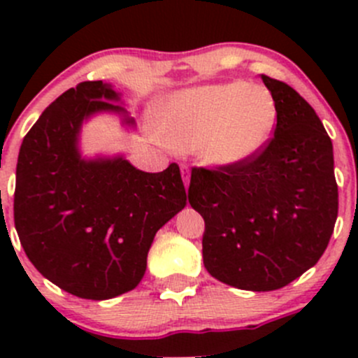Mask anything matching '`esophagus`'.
I'll return each mask as SVG.
<instances>
[{
    "instance_id": "obj_1",
    "label": "esophagus",
    "mask_w": 358,
    "mask_h": 358,
    "mask_svg": "<svg viewBox=\"0 0 358 358\" xmlns=\"http://www.w3.org/2000/svg\"><path fill=\"white\" fill-rule=\"evenodd\" d=\"M182 176H183V183H185V189H189V183H190V173L187 166H182Z\"/></svg>"
}]
</instances>
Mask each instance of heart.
I'll return each mask as SVG.
<instances>
[{
	"mask_svg": "<svg viewBox=\"0 0 358 358\" xmlns=\"http://www.w3.org/2000/svg\"><path fill=\"white\" fill-rule=\"evenodd\" d=\"M157 128L169 149L197 150L206 166L234 169L258 157L272 142L277 103L262 85L192 86L159 102Z\"/></svg>",
	"mask_w": 358,
	"mask_h": 358,
	"instance_id": "b5f03b06",
	"label": "heart"
}]
</instances>
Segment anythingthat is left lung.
<instances>
[{
    "label": "left lung",
    "mask_w": 358,
    "mask_h": 358,
    "mask_svg": "<svg viewBox=\"0 0 358 358\" xmlns=\"http://www.w3.org/2000/svg\"><path fill=\"white\" fill-rule=\"evenodd\" d=\"M277 103L272 142L234 169L194 168L189 202L204 218L202 259L220 282L275 291L312 268L338 218L333 142L289 85L262 74Z\"/></svg>",
    "instance_id": "1"
}]
</instances>
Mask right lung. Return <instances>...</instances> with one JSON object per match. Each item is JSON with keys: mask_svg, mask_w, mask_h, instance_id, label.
<instances>
[{"mask_svg": "<svg viewBox=\"0 0 358 358\" xmlns=\"http://www.w3.org/2000/svg\"><path fill=\"white\" fill-rule=\"evenodd\" d=\"M122 103L110 83H79L39 115L17 161L13 216L25 255L60 289L96 301L138 286L157 230L187 206L175 162L147 173L122 154L83 156V124L95 115L135 129Z\"/></svg>", "mask_w": 358, "mask_h": 358, "instance_id": "obj_1", "label": "right lung"}]
</instances>
